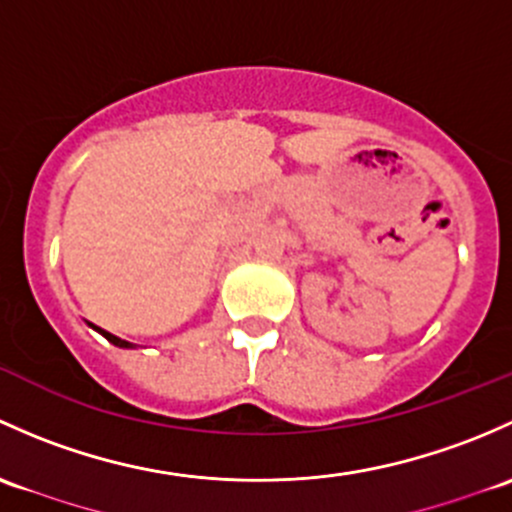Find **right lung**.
<instances>
[{
    "label": "right lung",
    "instance_id": "1",
    "mask_svg": "<svg viewBox=\"0 0 512 512\" xmlns=\"http://www.w3.org/2000/svg\"><path fill=\"white\" fill-rule=\"evenodd\" d=\"M91 328H93V330H98V333L103 335L105 340H108V342H113L115 347H135L133 342H128V340H120V337H115L113 333H108V330H103V328H96V325H91Z\"/></svg>",
    "mask_w": 512,
    "mask_h": 512
}]
</instances>
